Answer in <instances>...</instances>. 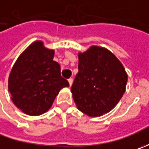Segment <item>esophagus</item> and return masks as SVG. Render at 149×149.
Instances as JSON below:
<instances>
[{"mask_svg":"<svg viewBox=\"0 0 149 149\" xmlns=\"http://www.w3.org/2000/svg\"><path fill=\"white\" fill-rule=\"evenodd\" d=\"M68 82H69L70 86H71L72 84H73V79H71V78H70V79H68Z\"/></svg>","mask_w":149,"mask_h":149,"instance_id":"esophagus-1","label":"esophagus"}]
</instances>
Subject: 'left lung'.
<instances>
[{
  "label": "left lung",
  "mask_w": 149,
  "mask_h": 149,
  "mask_svg": "<svg viewBox=\"0 0 149 149\" xmlns=\"http://www.w3.org/2000/svg\"><path fill=\"white\" fill-rule=\"evenodd\" d=\"M79 72L71 92L80 111L98 117L111 111L125 92L128 74L123 65L109 49L91 46L79 53Z\"/></svg>",
  "instance_id": "1"
}]
</instances>
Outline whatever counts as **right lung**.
<instances>
[{
  "instance_id": "obj_1",
  "label": "right lung",
  "mask_w": 149,
  "mask_h": 149,
  "mask_svg": "<svg viewBox=\"0 0 149 149\" xmlns=\"http://www.w3.org/2000/svg\"><path fill=\"white\" fill-rule=\"evenodd\" d=\"M54 54L42 41H35L22 52L10 71L8 90L11 100L28 115H40L49 110L60 89L70 85L61 76Z\"/></svg>"
}]
</instances>
